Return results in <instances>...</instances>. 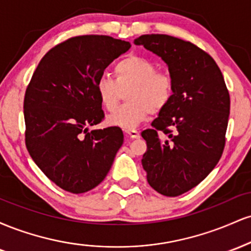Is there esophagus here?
I'll use <instances>...</instances> for the list:
<instances>
[{"instance_id": "34e87169", "label": "esophagus", "mask_w": 251, "mask_h": 251, "mask_svg": "<svg viewBox=\"0 0 251 251\" xmlns=\"http://www.w3.org/2000/svg\"><path fill=\"white\" fill-rule=\"evenodd\" d=\"M125 133L127 134L129 138H132V139H138V138L140 137L139 132H138L137 129H126Z\"/></svg>"}]
</instances>
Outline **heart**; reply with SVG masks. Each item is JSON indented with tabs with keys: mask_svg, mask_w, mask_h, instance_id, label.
<instances>
[{
	"mask_svg": "<svg viewBox=\"0 0 251 251\" xmlns=\"http://www.w3.org/2000/svg\"><path fill=\"white\" fill-rule=\"evenodd\" d=\"M116 80L101 76L97 81V93L108 112L117 107L123 91L129 89V101L107 117V124L124 129H132L146 118L157 113L171 101L175 80L166 72H157V66L139 55H128L114 67Z\"/></svg>",
	"mask_w": 251,
	"mask_h": 251,
	"instance_id": "1",
	"label": "heart"
}]
</instances>
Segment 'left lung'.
<instances>
[{
  "label": "left lung",
  "mask_w": 251,
  "mask_h": 251,
  "mask_svg": "<svg viewBox=\"0 0 251 251\" xmlns=\"http://www.w3.org/2000/svg\"><path fill=\"white\" fill-rule=\"evenodd\" d=\"M134 45L159 56L175 80L171 101L152 128L142 132L148 144L142 164L151 188L176 197L198 185L217 165L226 144L229 92L215 60L191 42L149 34ZM159 131L166 140L160 139Z\"/></svg>",
  "instance_id": "obj_1"
}]
</instances>
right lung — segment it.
Here are the masks:
<instances>
[{
  "instance_id": "add662e5",
  "label": "right lung",
  "mask_w": 251,
  "mask_h": 251,
  "mask_svg": "<svg viewBox=\"0 0 251 251\" xmlns=\"http://www.w3.org/2000/svg\"><path fill=\"white\" fill-rule=\"evenodd\" d=\"M127 41L106 35L72 37L48 51L25 91V145L57 186L83 194L107 176L124 143L117 126L92 129L103 119L97 81Z\"/></svg>"
}]
</instances>
